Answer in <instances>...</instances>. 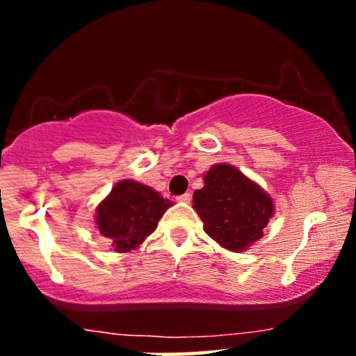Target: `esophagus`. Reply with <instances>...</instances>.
I'll return each mask as SVG.
<instances>
[{"label":"esophagus","mask_w":356,"mask_h":356,"mask_svg":"<svg viewBox=\"0 0 356 356\" xmlns=\"http://www.w3.org/2000/svg\"><path fill=\"white\" fill-rule=\"evenodd\" d=\"M191 199H192L191 192H186V194L179 195V197H177V201H179V202H191Z\"/></svg>","instance_id":"1"}]
</instances>
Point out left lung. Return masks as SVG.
Returning <instances> with one entry per match:
<instances>
[{"mask_svg": "<svg viewBox=\"0 0 356 356\" xmlns=\"http://www.w3.org/2000/svg\"><path fill=\"white\" fill-rule=\"evenodd\" d=\"M194 209L212 239L239 252L263 238L273 201L238 169L218 164L204 175L202 189L194 192Z\"/></svg>", "mask_w": 356, "mask_h": 356, "instance_id": "8db88e82", "label": "left lung"}]
</instances>
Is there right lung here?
<instances>
[{
	"label": "right lung",
	"mask_w": 356,
	"mask_h": 356,
	"mask_svg": "<svg viewBox=\"0 0 356 356\" xmlns=\"http://www.w3.org/2000/svg\"><path fill=\"white\" fill-rule=\"evenodd\" d=\"M172 202L136 181L118 182L97 207V226L117 252L136 249L157 227Z\"/></svg>",
	"instance_id": "right-lung-1"
}]
</instances>
